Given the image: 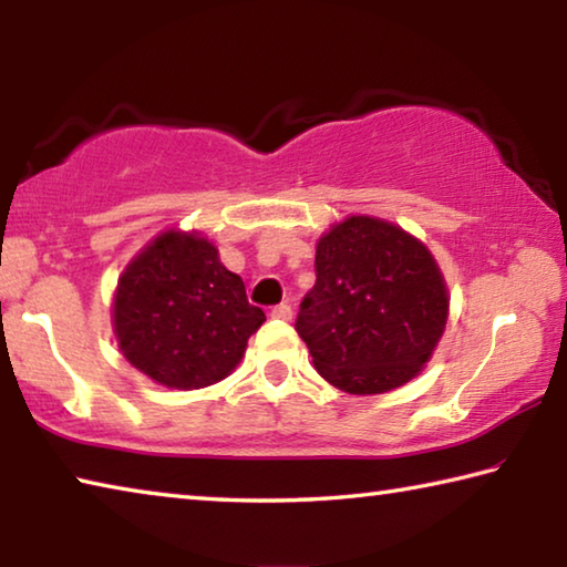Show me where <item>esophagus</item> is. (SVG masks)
<instances>
[{
	"instance_id": "1",
	"label": "esophagus",
	"mask_w": 567,
	"mask_h": 567,
	"mask_svg": "<svg viewBox=\"0 0 567 567\" xmlns=\"http://www.w3.org/2000/svg\"><path fill=\"white\" fill-rule=\"evenodd\" d=\"M270 315H272L275 320H292V307L287 305V302H282V305H275Z\"/></svg>"
}]
</instances>
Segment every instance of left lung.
Here are the masks:
<instances>
[{
  "label": "left lung",
  "instance_id": "left-lung-1",
  "mask_svg": "<svg viewBox=\"0 0 567 567\" xmlns=\"http://www.w3.org/2000/svg\"><path fill=\"white\" fill-rule=\"evenodd\" d=\"M315 272L295 324L315 370L350 395L417 378L450 315L433 252L388 219L350 215L318 239Z\"/></svg>",
  "mask_w": 567,
  "mask_h": 567
}]
</instances>
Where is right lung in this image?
I'll use <instances>...</instances> for the list:
<instances>
[{
  "mask_svg": "<svg viewBox=\"0 0 567 567\" xmlns=\"http://www.w3.org/2000/svg\"><path fill=\"white\" fill-rule=\"evenodd\" d=\"M265 312L203 233L165 229L132 257L112 297L117 348L142 375L172 390L225 380Z\"/></svg>",
  "mask_w": 567,
  "mask_h": 567,
  "instance_id": "obj_1",
  "label": "right lung"
}]
</instances>
